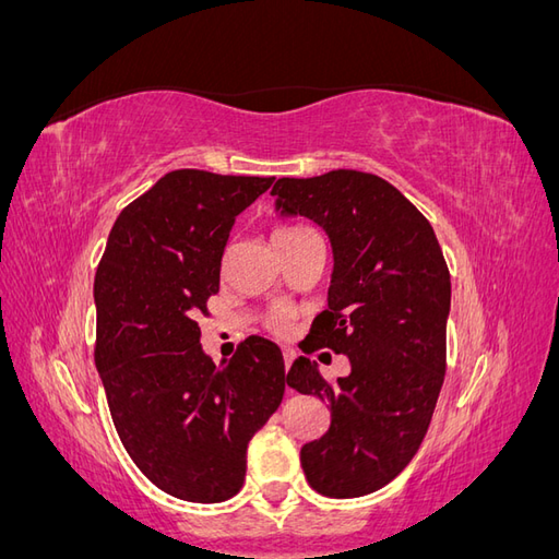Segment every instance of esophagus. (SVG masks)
<instances>
[{
	"label": "esophagus",
	"mask_w": 559,
	"mask_h": 559,
	"mask_svg": "<svg viewBox=\"0 0 559 559\" xmlns=\"http://www.w3.org/2000/svg\"><path fill=\"white\" fill-rule=\"evenodd\" d=\"M282 357H284V368H289L296 357V352L292 347H282Z\"/></svg>",
	"instance_id": "esophagus-1"
}]
</instances>
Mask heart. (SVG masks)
<instances>
[{
	"label": "heart",
	"mask_w": 559,
	"mask_h": 559,
	"mask_svg": "<svg viewBox=\"0 0 559 559\" xmlns=\"http://www.w3.org/2000/svg\"><path fill=\"white\" fill-rule=\"evenodd\" d=\"M294 230H300V226H284V228H280L275 235H284V233H294ZM292 319H294V314H292V310H286V308H275L273 312H270V317H267V329L273 331L275 335H289L292 333Z\"/></svg>",
	"instance_id": "b5f03b06"
}]
</instances>
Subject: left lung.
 Wrapping results in <instances>:
<instances>
[{
    "label": "left lung",
    "instance_id": "1",
    "mask_svg": "<svg viewBox=\"0 0 559 559\" xmlns=\"http://www.w3.org/2000/svg\"><path fill=\"white\" fill-rule=\"evenodd\" d=\"M270 195L284 216H306L329 235V308L300 349L329 347L349 376L326 382L298 357L286 384L329 403L331 427L300 448L312 489L333 499L376 492L419 450L445 378L450 273L421 212L378 175L331 170L282 177Z\"/></svg>",
    "mask_w": 559,
    "mask_h": 559
}]
</instances>
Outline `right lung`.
I'll use <instances>...</instances> for the list:
<instances>
[{
  "mask_svg": "<svg viewBox=\"0 0 559 559\" xmlns=\"http://www.w3.org/2000/svg\"><path fill=\"white\" fill-rule=\"evenodd\" d=\"M273 177L175 170L118 214L95 275V366L123 448L183 501L240 492L247 445L284 396L275 343L249 335L230 361L200 345L235 216Z\"/></svg>",
  "mask_w": 559,
  "mask_h": 559,
  "instance_id": "obj_1",
  "label": "right lung"
}]
</instances>
